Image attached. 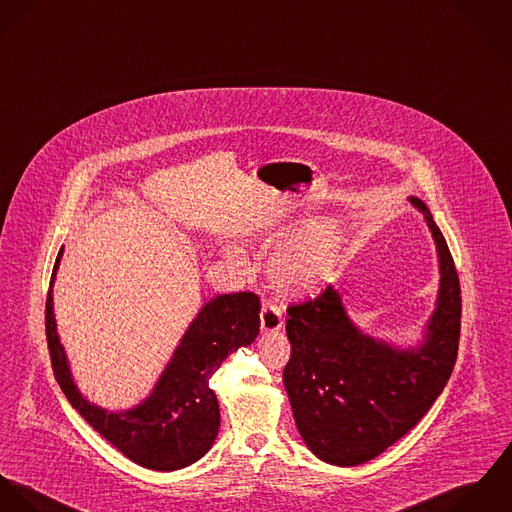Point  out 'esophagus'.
Here are the masks:
<instances>
[{"label": "esophagus", "instance_id": "obj_1", "mask_svg": "<svg viewBox=\"0 0 512 512\" xmlns=\"http://www.w3.org/2000/svg\"><path fill=\"white\" fill-rule=\"evenodd\" d=\"M284 322L279 308L271 306V304H263L261 308V332L263 334H275L279 330H283Z\"/></svg>", "mask_w": 512, "mask_h": 512}]
</instances>
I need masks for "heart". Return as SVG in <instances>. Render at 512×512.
I'll list each match as a JSON object with an SVG mask.
<instances>
[{"label": "heart", "mask_w": 512, "mask_h": 512, "mask_svg": "<svg viewBox=\"0 0 512 512\" xmlns=\"http://www.w3.org/2000/svg\"><path fill=\"white\" fill-rule=\"evenodd\" d=\"M286 226L259 229L261 241H275ZM347 249L345 229L338 220H320L300 229L273 253L269 279L277 294L286 300H306L318 296L338 277ZM222 255L233 267H241L239 249L224 245Z\"/></svg>", "instance_id": "obj_1"}]
</instances>
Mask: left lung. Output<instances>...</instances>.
I'll list each match as a JSON object with an SVG mask.
<instances>
[{
    "label": "left lung",
    "instance_id": "1",
    "mask_svg": "<svg viewBox=\"0 0 512 512\" xmlns=\"http://www.w3.org/2000/svg\"><path fill=\"white\" fill-rule=\"evenodd\" d=\"M408 202L432 233L440 273L420 340L398 345L365 334L334 286L288 308L284 389L304 444L332 465L351 467L383 454L420 422L454 371L461 318L454 259L428 206L416 196Z\"/></svg>",
    "mask_w": 512,
    "mask_h": 512
}]
</instances>
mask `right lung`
I'll return each instance as SVG.
<instances>
[{"label":"right lung","instance_id":"obj_1","mask_svg":"<svg viewBox=\"0 0 512 512\" xmlns=\"http://www.w3.org/2000/svg\"><path fill=\"white\" fill-rule=\"evenodd\" d=\"M64 247L58 251L47 296L45 326L58 385L78 414L133 463L176 471L210 452L220 432V404L210 377L239 347L259 334V298L251 292L222 294L206 302L172 351L151 393L131 408L110 410L84 397L74 381L55 318L53 286Z\"/></svg>","mask_w":512,"mask_h":512}]
</instances>
